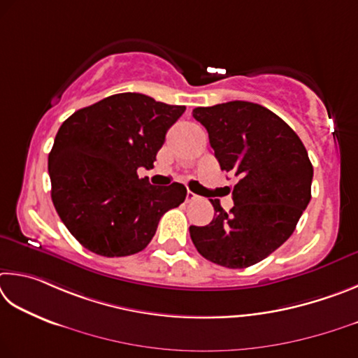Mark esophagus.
Segmentation results:
<instances>
[{
	"label": "esophagus",
	"mask_w": 358,
	"mask_h": 358,
	"mask_svg": "<svg viewBox=\"0 0 358 358\" xmlns=\"http://www.w3.org/2000/svg\"><path fill=\"white\" fill-rule=\"evenodd\" d=\"M198 198V195H195V193L193 192H187V196H185V199H187V203H190V201H193V199H196Z\"/></svg>",
	"instance_id": "obj_1"
}]
</instances>
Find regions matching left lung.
Returning a JSON list of instances; mask_svg holds the SVG:
<instances>
[{"mask_svg":"<svg viewBox=\"0 0 358 358\" xmlns=\"http://www.w3.org/2000/svg\"><path fill=\"white\" fill-rule=\"evenodd\" d=\"M193 117L209 134L220 168L239 178L234 208L218 199L214 220L190 227L199 255L229 268L267 258L289 239L311 199L313 165L296 131L266 106L233 100L198 106Z\"/></svg>","mask_w":358,"mask_h":358,"instance_id":"left-lung-1","label":"left lung"}]
</instances>
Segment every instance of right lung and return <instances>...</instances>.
Here are the masks:
<instances>
[{
  "label": "right lung",
  "instance_id": "obj_1",
  "mask_svg": "<svg viewBox=\"0 0 358 358\" xmlns=\"http://www.w3.org/2000/svg\"><path fill=\"white\" fill-rule=\"evenodd\" d=\"M184 111L182 105L122 92L62 122L48 154L52 201L90 252L106 258L141 252L162 215L184 203L182 184L155 187L136 174L154 166L168 129Z\"/></svg>",
  "mask_w": 358,
  "mask_h": 358
}]
</instances>
